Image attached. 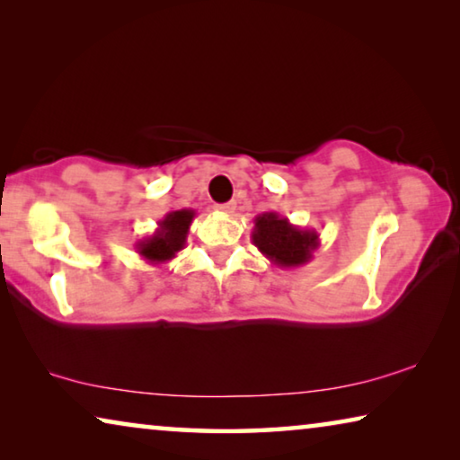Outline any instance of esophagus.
<instances>
[{
    "label": "esophagus",
    "instance_id": "34e87169",
    "mask_svg": "<svg viewBox=\"0 0 460 460\" xmlns=\"http://www.w3.org/2000/svg\"><path fill=\"white\" fill-rule=\"evenodd\" d=\"M217 210L223 215H233L235 213V202H225V204H217Z\"/></svg>",
    "mask_w": 460,
    "mask_h": 460
}]
</instances>
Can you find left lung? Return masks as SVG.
<instances>
[{
  "mask_svg": "<svg viewBox=\"0 0 460 460\" xmlns=\"http://www.w3.org/2000/svg\"><path fill=\"white\" fill-rule=\"evenodd\" d=\"M252 242L274 266L298 268L311 261L319 247L315 229H301L279 213H261L253 218Z\"/></svg>",
  "mask_w": 460,
  "mask_h": 460,
  "instance_id": "left-lung-1",
  "label": "left lung"
}]
</instances>
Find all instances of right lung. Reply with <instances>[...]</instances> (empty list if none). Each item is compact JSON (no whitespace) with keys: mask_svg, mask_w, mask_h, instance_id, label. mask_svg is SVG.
Instances as JSON below:
<instances>
[{"mask_svg":"<svg viewBox=\"0 0 460 460\" xmlns=\"http://www.w3.org/2000/svg\"><path fill=\"white\" fill-rule=\"evenodd\" d=\"M196 217L192 208L170 210L162 221L157 223V229L149 237L135 243V250L147 264L159 266L178 256V252L184 250L188 231Z\"/></svg>","mask_w":460,"mask_h":460,"instance_id":"add662e5","label":"right lung"}]
</instances>
